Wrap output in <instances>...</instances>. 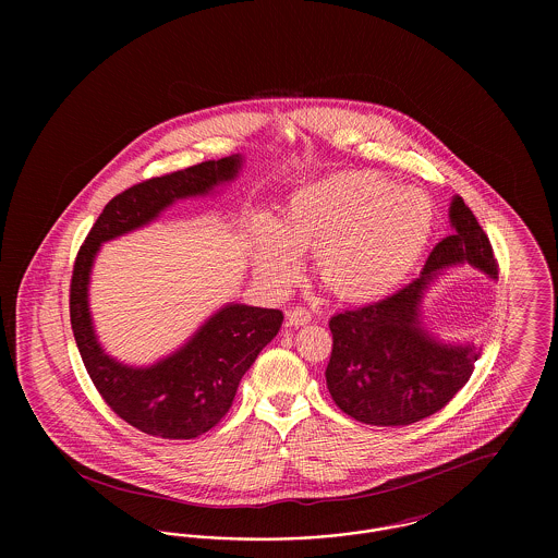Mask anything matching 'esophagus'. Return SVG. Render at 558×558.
I'll return each instance as SVG.
<instances>
[{
  "mask_svg": "<svg viewBox=\"0 0 558 558\" xmlns=\"http://www.w3.org/2000/svg\"><path fill=\"white\" fill-rule=\"evenodd\" d=\"M287 319H289V326H303V324L312 322V312L305 307H292L287 314Z\"/></svg>",
  "mask_w": 558,
  "mask_h": 558,
  "instance_id": "34e87169",
  "label": "esophagus"
}]
</instances>
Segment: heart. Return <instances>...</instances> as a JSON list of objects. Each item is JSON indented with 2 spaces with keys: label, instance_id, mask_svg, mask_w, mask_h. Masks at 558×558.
<instances>
[{
  "label": "heart",
  "instance_id": "1",
  "mask_svg": "<svg viewBox=\"0 0 558 558\" xmlns=\"http://www.w3.org/2000/svg\"><path fill=\"white\" fill-rule=\"evenodd\" d=\"M433 205L414 187L347 173L301 187L276 226L255 239V266L271 287H289L296 251H316L322 284L345 301H368L398 287L425 253Z\"/></svg>",
  "mask_w": 558,
  "mask_h": 558
}]
</instances>
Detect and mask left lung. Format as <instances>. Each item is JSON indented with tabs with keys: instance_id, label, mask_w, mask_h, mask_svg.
Returning <instances> with one entry per match:
<instances>
[{
	"instance_id": "1",
	"label": "left lung",
	"mask_w": 558,
	"mask_h": 558,
	"mask_svg": "<svg viewBox=\"0 0 558 558\" xmlns=\"http://www.w3.org/2000/svg\"><path fill=\"white\" fill-rule=\"evenodd\" d=\"M453 234L428 255L423 274L398 292L332 316L326 385L347 416L374 426L418 423L439 412L471 378L481 343H444L421 324V299L439 269L469 264L498 278V259L477 217L453 196Z\"/></svg>"
}]
</instances>
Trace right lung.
<instances>
[{
	"label": "right lung",
	"instance_id": "obj_1",
	"mask_svg": "<svg viewBox=\"0 0 558 558\" xmlns=\"http://www.w3.org/2000/svg\"><path fill=\"white\" fill-rule=\"evenodd\" d=\"M240 157L205 160L150 178L117 194L81 244L71 278V326L81 360L108 408L137 430L162 439H194L230 410L240 378L282 326L280 310L226 305L186 345L150 368H130L108 357L96 341L87 305L89 269L102 242L153 221L178 198L207 194L230 182Z\"/></svg>",
	"mask_w": 558,
	"mask_h": 558
}]
</instances>
